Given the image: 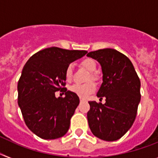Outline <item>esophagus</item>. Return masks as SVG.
Returning <instances> with one entry per match:
<instances>
[{
  "label": "esophagus",
  "instance_id": "esophagus-1",
  "mask_svg": "<svg viewBox=\"0 0 158 158\" xmlns=\"http://www.w3.org/2000/svg\"><path fill=\"white\" fill-rule=\"evenodd\" d=\"M83 101H86V99H83V98H80V102H83Z\"/></svg>",
  "mask_w": 158,
  "mask_h": 158
}]
</instances>
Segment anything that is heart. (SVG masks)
<instances>
[{"label":"heart","instance_id":"1","mask_svg":"<svg viewBox=\"0 0 158 158\" xmlns=\"http://www.w3.org/2000/svg\"><path fill=\"white\" fill-rule=\"evenodd\" d=\"M81 66L87 69V71L91 73V78L92 79H95L97 77L94 74V71L96 70V63L92 59H85L81 62ZM73 69L71 65L67 66L65 70V78L67 81H71L72 79ZM71 91L73 93L76 94L78 96L81 98L88 97L91 93H93L96 89L95 84L93 83H88L85 84H74L71 87Z\"/></svg>","mask_w":158,"mask_h":158}]
</instances>
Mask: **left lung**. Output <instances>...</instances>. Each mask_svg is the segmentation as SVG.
<instances>
[{"label": "left lung", "mask_w": 158, "mask_h": 158, "mask_svg": "<svg viewBox=\"0 0 158 158\" xmlns=\"http://www.w3.org/2000/svg\"><path fill=\"white\" fill-rule=\"evenodd\" d=\"M87 57L101 66L103 83L97 92L106 103L89 101L87 120L98 138L114 141L121 138L132 127L140 101V81L128 57L114 49L91 51Z\"/></svg>", "instance_id": "obj_1"}]
</instances>
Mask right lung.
<instances>
[{
  "instance_id": "1",
  "label": "right lung",
  "mask_w": 158,
  "mask_h": 158,
  "mask_svg": "<svg viewBox=\"0 0 158 158\" xmlns=\"http://www.w3.org/2000/svg\"><path fill=\"white\" fill-rule=\"evenodd\" d=\"M87 53L53 46L34 54L24 66L18 84V103L26 126L41 138L54 140L68 131L79 99L63 87L65 70ZM58 90L65 92L64 98L55 97Z\"/></svg>"
}]
</instances>
